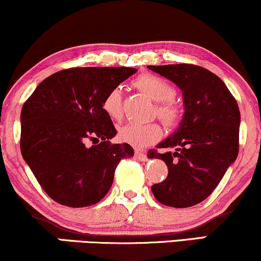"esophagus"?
<instances>
[{"mask_svg": "<svg viewBox=\"0 0 261 261\" xmlns=\"http://www.w3.org/2000/svg\"><path fill=\"white\" fill-rule=\"evenodd\" d=\"M135 158L139 159L141 162H146L147 161V154L142 150H135Z\"/></svg>", "mask_w": 261, "mask_h": 261, "instance_id": "34e87169", "label": "esophagus"}]
</instances>
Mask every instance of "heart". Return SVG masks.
Segmentation results:
<instances>
[{"label": "heart", "instance_id": "1", "mask_svg": "<svg viewBox=\"0 0 261 261\" xmlns=\"http://www.w3.org/2000/svg\"><path fill=\"white\" fill-rule=\"evenodd\" d=\"M136 86L159 105L156 114L165 124H176L180 118V111L174 103L176 91L175 87L162 77L155 75L144 74L136 80ZM103 111L113 120L122 117V91L119 86L107 93L102 103ZM162 128L155 122H127L119 128V139L130 146L142 148L149 146L161 139Z\"/></svg>", "mask_w": 261, "mask_h": 261}]
</instances>
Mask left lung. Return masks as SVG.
Instances as JSON below:
<instances>
[{"label":"left lung","instance_id":"left-lung-1","mask_svg":"<svg viewBox=\"0 0 261 261\" xmlns=\"http://www.w3.org/2000/svg\"><path fill=\"white\" fill-rule=\"evenodd\" d=\"M182 92L184 117L171 136L148 158L165 162L168 177L152 186L158 202L188 208L212 194L238 155L241 114L236 99L218 75L192 64L148 65Z\"/></svg>","mask_w":261,"mask_h":261}]
</instances>
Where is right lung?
Returning <instances> with one entry per match:
<instances>
[{"mask_svg": "<svg viewBox=\"0 0 261 261\" xmlns=\"http://www.w3.org/2000/svg\"><path fill=\"white\" fill-rule=\"evenodd\" d=\"M136 71L126 67L65 69L46 77L24 103L21 155L57 203L70 208L98 203L111 190L119 162L134 156L130 144L109 141L117 130L102 103L113 87ZM87 139L97 144L87 147Z\"/></svg>", "mask_w": 261, "mask_h": 261, "instance_id": "1", "label": "right lung"}]
</instances>
